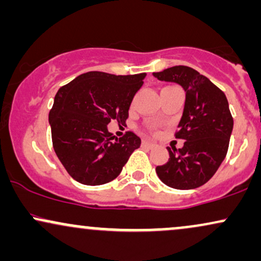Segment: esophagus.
Here are the masks:
<instances>
[{"label":"esophagus","instance_id":"esophagus-1","mask_svg":"<svg viewBox=\"0 0 261 261\" xmlns=\"http://www.w3.org/2000/svg\"><path fill=\"white\" fill-rule=\"evenodd\" d=\"M142 146H145V147H148V148H152L154 146L153 142H151V141H142Z\"/></svg>","mask_w":261,"mask_h":261}]
</instances>
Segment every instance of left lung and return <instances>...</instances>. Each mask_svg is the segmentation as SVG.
<instances>
[{
	"mask_svg": "<svg viewBox=\"0 0 261 261\" xmlns=\"http://www.w3.org/2000/svg\"><path fill=\"white\" fill-rule=\"evenodd\" d=\"M160 81L174 82L185 91V106L176 139L181 148H169L168 162L155 168L158 178L170 188L190 190L207 182L217 172L227 151L233 118L224 93L207 77L188 66L153 72Z\"/></svg>",
	"mask_w": 261,
	"mask_h": 261,
	"instance_id": "obj_1",
	"label": "left lung"
}]
</instances>
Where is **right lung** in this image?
I'll list each match as a JSON object with an SVG mask.
<instances>
[{"instance_id": "right-lung-1", "label": "right lung", "mask_w": 261, "mask_h": 261, "mask_svg": "<svg viewBox=\"0 0 261 261\" xmlns=\"http://www.w3.org/2000/svg\"><path fill=\"white\" fill-rule=\"evenodd\" d=\"M146 73L80 74L61 87L49 113L53 146L67 173L85 185H101L121 173L141 139L127 131L114 140L107 125L125 122Z\"/></svg>"}]
</instances>
